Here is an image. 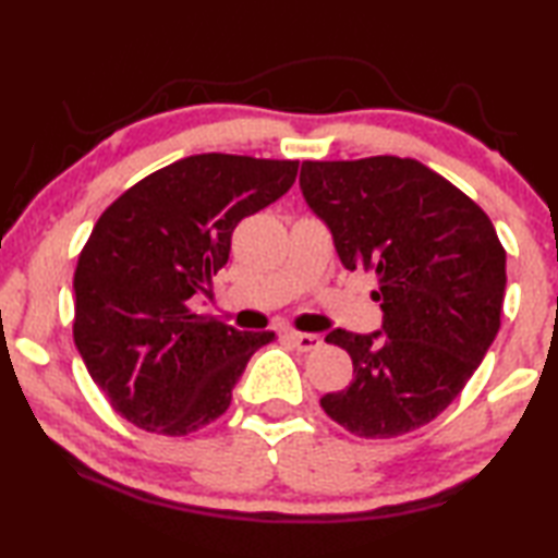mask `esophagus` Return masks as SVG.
<instances>
[{
	"label": "esophagus",
	"mask_w": 558,
	"mask_h": 558,
	"mask_svg": "<svg viewBox=\"0 0 558 558\" xmlns=\"http://www.w3.org/2000/svg\"><path fill=\"white\" fill-rule=\"evenodd\" d=\"M288 339L292 342V347L298 349V352H313L319 344H323V339L317 335H307V332H290Z\"/></svg>",
	"instance_id": "1"
}]
</instances>
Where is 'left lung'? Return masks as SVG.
<instances>
[{"label": "left lung", "instance_id": "8db88e82", "mask_svg": "<svg viewBox=\"0 0 558 558\" xmlns=\"http://www.w3.org/2000/svg\"><path fill=\"white\" fill-rule=\"evenodd\" d=\"M300 192L347 270L376 272L381 329H335L354 376L319 399L362 438L426 426L483 362L499 332L505 248L493 221L448 179L415 159L302 162Z\"/></svg>", "mask_w": 558, "mask_h": 558}]
</instances>
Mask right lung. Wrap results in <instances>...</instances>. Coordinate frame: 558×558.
<instances>
[{
	"instance_id": "1",
	"label": "right lung",
	"mask_w": 558,
	"mask_h": 558,
	"mask_svg": "<svg viewBox=\"0 0 558 558\" xmlns=\"http://www.w3.org/2000/svg\"><path fill=\"white\" fill-rule=\"evenodd\" d=\"M298 162L192 155L112 202L73 276V339L112 409L137 428L186 436L229 409L248 359L276 332L194 313L229 263L245 216L288 192Z\"/></svg>"
}]
</instances>
